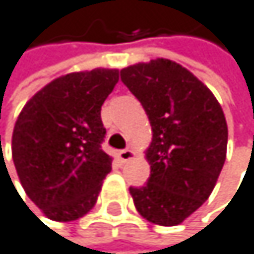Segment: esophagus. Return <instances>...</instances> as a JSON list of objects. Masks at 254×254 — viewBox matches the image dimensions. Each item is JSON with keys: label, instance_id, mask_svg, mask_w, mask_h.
<instances>
[{"label": "esophagus", "instance_id": "esophagus-1", "mask_svg": "<svg viewBox=\"0 0 254 254\" xmlns=\"http://www.w3.org/2000/svg\"><path fill=\"white\" fill-rule=\"evenodd\" d=\"M117 157H119L120 162L125 163V162H129L131 159H134L135 157V152L132 149H122V151L117 152Z\"/></svg>", "mask_w": 254, "mask_h": 254}]
</instances>
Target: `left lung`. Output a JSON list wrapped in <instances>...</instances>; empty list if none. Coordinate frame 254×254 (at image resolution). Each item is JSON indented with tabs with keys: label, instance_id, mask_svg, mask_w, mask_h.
<instances>
[{
	"label": "left lung",
	"instance_id": "8db88e82",
	"mask_svg": "<svg viewBox=\"0 0 254 254\" xmlns=\"http://www.w3.org/2000/svg\"><path fill=\"white\" fill-rule=\"evenodd\" d=\"M142 103L152 140L151 174L129 188L138 214L162 227L182 224L210 197L227 157L228 128L213 92L187 67L156 58L120 70Z\"/></svg>",
	"mask_w": 254,
	"mask_h": 254
}]
</instances>
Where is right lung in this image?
Here are the masks:
<instances>
[{
	"instance_id": "right-lung-1",
	"label": "right lung",
	"mask_w": 254,
	"mask_h": 254,
	"mask_svg": "<svg viewBox=\"0 0 254 254\" xmlns=\"http://www.w3.org/2000/svg\"><path fill=\"white\" fill-rule=\"evenodd\" d=\"M119 81V69L70 72L41 88L19 112L12 159L26 194L57 222L88 214L112 157L100 111Z\"/></svg>"
}]
</instances>
